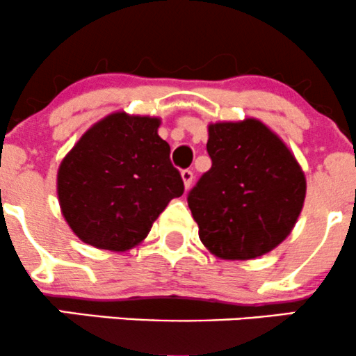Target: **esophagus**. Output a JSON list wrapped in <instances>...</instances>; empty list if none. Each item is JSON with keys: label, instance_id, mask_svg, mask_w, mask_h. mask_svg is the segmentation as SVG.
Here are the masks:
<instances>
[{"label": "esophagus", "instance_id": "34e87169", "mask_svg": "<svg viewBox=\"0 0 356 356\" xmlns=\"http://www.w3.org/2000/svg\"><path fill=\"white\" fill-rule=\"evenodd\" d=\"M181 177L184 181V186H186V189H189V187L192 186V181H194V174H192V170H189V169L182 170Z\"/></svg>", "mask_w": 356, "mask_h": 356}]
</instances>
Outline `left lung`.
<instances>
[{"label": "left lung", "instance_id": "8db88e82", "mask_svg": "<svg viewBox=\"0 0 356 356\" xmlns=\"http://www.w3.org/2000/svg\"><path fill=\"white\" fill-rule=\"evenodd\" d=\"M212 167L189 192V209L207 251L248 261L291 234L306 177L289 147L257 118L207 127Z\"/></svg>", "mask_w": 356, "mask_h": 356}]
</instances>
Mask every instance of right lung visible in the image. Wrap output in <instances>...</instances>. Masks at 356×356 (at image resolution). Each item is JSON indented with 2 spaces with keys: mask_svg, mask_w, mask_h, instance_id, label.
I'll return each mask as SVG.
<instances>
[{
  "mask_svg": "<svg viewBox=\"0 0 356 356\" xmlns=\"http://www.w3.org/2000/svg\"><path fill=\"white\" fill-rule=\"evenodd\" d=\"M161 118L113 112L93 124L56 174L61 214L85 244L124 252L138 246L184 182L159 137Z\"/></svg>",
  "mask_w": 356,
  "mask_h": 356,
  "instance_id": "right-lung-1",
  "label": "right lung"
}]
</instances>
